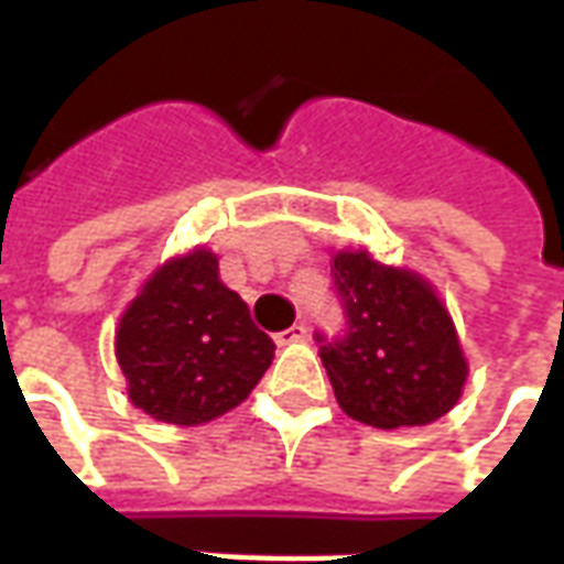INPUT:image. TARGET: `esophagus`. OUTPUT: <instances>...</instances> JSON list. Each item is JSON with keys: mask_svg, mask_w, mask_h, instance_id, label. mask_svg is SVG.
<instances>
[{"mask_svg": "<svg viewBox=\"0 0 564 564\" xmlns=\"http://www.w3.org/2000/svg\"><path fill=\"white\" fill-rule=\"evenodd\" d=\"M307 338V326L305 323H293V326H290V329H283V332H278V335H274V341L281 344H299V341H305Z\"/></svg>", "mask_w": 564, "mask_h": 564, "instance_id": "34e87169", "label": "esophagus"}]
</instances>
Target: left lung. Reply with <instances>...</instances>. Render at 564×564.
Here are the masks:
<instances>
[{"instance_id": "left-lung-1", "label": "left lung", "mask_w": 564, "mask_h": 564, "mask_svg": "<svg viewBox=\"0 0 564 564\" xmlns=\"http://www.w3.org/2000/svg\"><path fill=\"white\" fill-rule=\"evenodd\" d=\"M332 290L344 329L314 338L335 399L375 429L435 423L459 402L468 375L447 307L411 271L368 253H338Z\"/></svg>"}]
</instances>
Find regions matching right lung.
<instances>
[{"instance_id": "obj_1", "label": "right lung", "mask_w": 564, "mask_h": 564, "mask_svg": "<svg viewBox=\"0 0 564 564\" xmlns=\"http://www.w3.org/2000/svg\"><path fill=\"white\" fill-rule=\"evenodd\" d=\"M271 359L274 341L220 281L208 250L162 265L117 329L129 399L162 423L198 425L232 411Z\"/></svg>"}]
</instances>
